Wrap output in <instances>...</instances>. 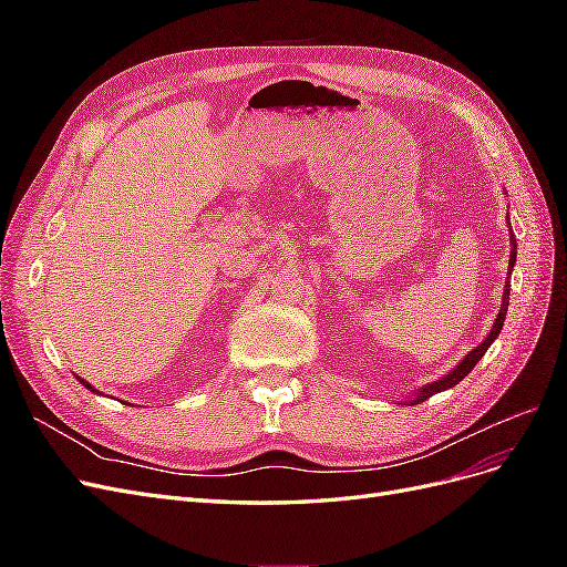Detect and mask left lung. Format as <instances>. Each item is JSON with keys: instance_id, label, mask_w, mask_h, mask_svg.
Wrapping results in <instances>:
<instances>
[{"instance_id": "1", "label": "left lung", "mask_w": 567, "mask_h": 567, "mask_svg": "<svg viewBox=\"0 0 567 567\" xmlns=\"http://www.w3.org/2000/svg\"><path fill=\"white\" fill-rule=\"evenodd\" d=\"M516 236L511 234V255H508V274H511V269H513V265H516ZM508 293H511V281H506V286H504V296H502V307H499V315H496V319H494V326H492V331L487 333V338L480 342V346L475 348V350H471L466 357L461 359V362L450 371V373H444L442 379H437V381H433V383H427V385H423V388H419V390H414L406 398V404L411 406V404H419V402H425L427 398H433V394H437V392H442V390H450V388H454L456 383H461L463 379H466V375L473 371V367L480 362V359H483V354L487 352V348L492 346V342L496 340V336L502 333V326H504V319H506V312H508Z\"/></svg>"}]
</instances>
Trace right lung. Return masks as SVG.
Segmentation results:
<instances>
[{"label": "right lung", "instance_id": "obj_1", "mask_svg": "<svg viewBox=\"0 0 567 567\" xmlns=\"http://www.w3.org/2000/svg\"><path fill=\"white\" fill-rule=\"evenodd\" d=\"M78 381H80V383H82V385H84V388H87V390H90V392H96V394H104V392H99V390H96V388H94V385H92V383H87V381H84V379H80V375H78Z\"/></svg>", "mask_w": 567, "mask_h": 567}]
</instances>
